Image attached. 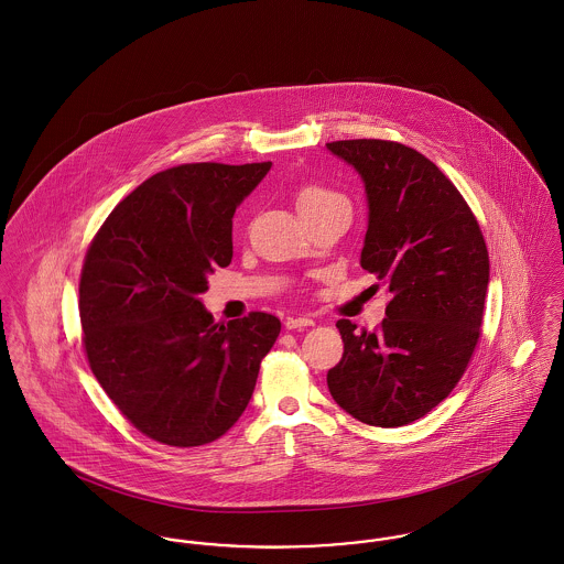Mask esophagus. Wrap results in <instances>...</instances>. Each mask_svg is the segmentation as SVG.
Here are the masks:
<instances>
[{
    "mask_svg": "<svg viewBox=\"0 0 564 564\" xmlns=\"http://www.w3.org/2000/svg\"><path fill=\"white\" fill-rule=\"evenodd\" d=\"M315 322L311 317H288L285 319V328L288 330H299V328H306V326H313Z\"/></svg>",
    "mask_w": 564,
    "mask_h": 564,
    "instance_id": "1",
    "label": "esophagus"
}]
</instances>
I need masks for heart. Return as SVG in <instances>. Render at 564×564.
I'll return each instance as SVG.
<instances>
[{"mask_svg": "<svg viewBox=\"0 0 564 564\" xmlns=\"http://www.w3.org/2000/svg\"><path fill=\"white\" fill-rule=\"evenodd\" d=\"M335 199H344V197L339 193L330 191L324 184H304L294 195V204H296V210L301 215H306L311 210H317V208H322V206H326V204H330Z\"/></svg>", "mask_w": 564, "mask_h": 564, "instance_id": "b5f03b06", "label": "heart"}]
</instances>
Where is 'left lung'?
I'll list each match as a JSON object with an SVG mask.
<instances>
[{
  "mask_svg": "<svg viewBox=\"0 0 564 564\" xmlns=\"http://www.w3.org/2000/svg\"><path fill=\"white\" fill-rule=\"evenodd\" d=\"M326 148L365 184L360 265L390 294L378 330L337 322L344 358L326 382L360 423L401 427L446 399L470 362L489 283L487 247L462 193L421 152L382 139Z\"/></svg>",
  "mask_w": 564,
  "mask_h": 564,
  "instance_id": "1",
  "label": "left lung"
}]
</instances>
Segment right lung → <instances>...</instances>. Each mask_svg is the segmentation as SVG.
<instances>
[{"instance_id": "obj_1", "label": "right lung", "mask_w": 564, "mask_h": 564, "mask_svg": "<svg viewBox=\"0 0 564 564\" xmlns=\"http://www.w3.org/2000/svg\"><path fill=\"white\" fill-rule=\"evenodd\" d=\"M272 163H191L139 184L86 253L79 315L89 369L141 434L202 446L245 412L281 322L215 324L199 301L229 265L231 218Z\"/></svg>"}]
</instances>
